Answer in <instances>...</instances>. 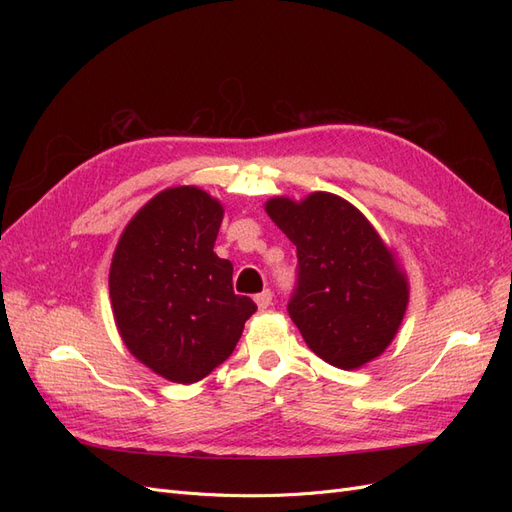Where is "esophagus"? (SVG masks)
I'll use <instances>...</instances> for the list:
<instances>
[{
    "instance_id": "esophagus-1",
    "label": "esophagus",
    "mask_w": 512,
    "mask_h": 512,
    "mask_svg": "<svg viewBox=\"0 0 512 512\" xmlns=\"http://www.w3.org/2000/svg\"><path fill=\"white\" fill-rule=\"evenodd\" d=\"M254 301H256V305H258V309H267V307L271 305V301H273V292H271L269 288L262 290L260 294H256Z\"/></svg>"
}]
</instances>
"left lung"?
<instances>
[{
  "instance_id": "left-lung-1",
  "label": "left lung",
  "mask_w": 512,
  "mask_h": 512,
  "mask_svg": "<svg viewBox=\"0 0 512 512\" xmlns=\"http://www.w3.org/2000/svg\"><path fill=\"white\" fill-rule=\"evenodd\" d=\"M267 213L297 245L288 314L305 344L339 369L380 356L404 320L408 282L374 226L329 192L271 198Z\"/></svg>"
}]
</instances>
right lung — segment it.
<instances>
[{
    "mask_svg": "<svg viewBox=\"0 0 512 512\" xmlns=\"http://www.w3.org/2000/svg\"><path fill=\"white\" fill-rule=\"evenodd\" d=\"M224 209L181 185L160 192L123 230L113 256L117 329L138 361L162 378L192 384L235 350L256 312L232 290V265L213 252Z\"/></svg>",
    "mask_w": 512,
    "mask_h": 512,
    "instance_id": "right-lung-1",
    "label": "right lung"
}]
</instances>
